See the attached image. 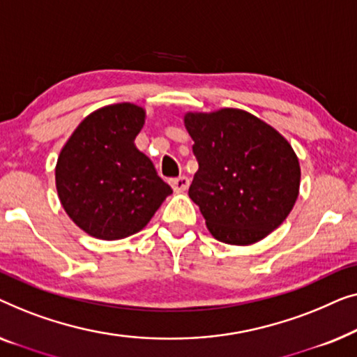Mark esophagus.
<instances>
[{
	"mask_svg": "<svg viewBox=\"0 0 357 357\" xmlns=\"http://www.w3.org/2000/svg\"><path fill=\"white\" fill-rule=\"evenodd\" d=\"M169 184H172L174 192H184V190H188L190 181L188 176H179L169 179Z\"/></svg>",
	"mask_w": 357,
	"mask_h": 357,
	"instance_id": "obj_1",
	"label": "esophagus"
}]
</instances>
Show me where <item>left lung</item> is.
I'll list each match as a JSON object with an SVG mask.
<instances>
[{
  "label": "left lung",
  "instance_id": "8db88e82",
  "mask_svg": "<svg viewBox=\"0 0 357 357\" xmlns=\"http://www.w3.org/2000/svg\"><path fill=\"white\" fill-rule=\"evenodd\" d=\"M199 163L189 197L222 243H257L277 229L298 199L301 169L283 135L243 109L188 113Z\"/></svg>",
  "mask_w": 357,
  "mask_h": 357
}]
</instances>
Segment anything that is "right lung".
I'll return each instance as SVG.
<instances>
[{
	"instance_id": "right-lung-1",
	"label": "right lung",
	"mask_w": 357,
	"mask_h": 357,
	"mask_svg": "<svg viewBox=\"0 0 357 357\" xmlns=\"http://www.w3.org/2000/svg\"><path fill=\"white\" fill-rule=\"evenodd\" d=\"M145 112L118 103L89 114L59 153L56 189L64 210L85 233L121 239L150 222L172 188L134 145Z\"/></svg>"
}]
</instances>
